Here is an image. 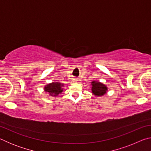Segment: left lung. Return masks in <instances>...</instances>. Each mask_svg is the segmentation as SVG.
Here are the masks:
<instances>
[{
  "label": "left lung",
  "mask_w": 151,
  "mask_h": 151,
  "mask_svg": "<svg viewBox=\"0 0 151 151\" xmlns=\"http://www.w3.org/2000/svg\"><path fill=\"white\" fill-rule=\"evenodd\" d=\"M93 87H92V92L96 96H102L106 93L107 88L103 84L100 83L99 82L93 81L92 83Z\"/></svg>",
  "instance_id": "8db88e82"
}]
</instances>
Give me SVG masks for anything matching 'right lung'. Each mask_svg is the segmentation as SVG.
<instances>
[{
    "mask_svg": "<svg viewBox=\"0 0 151 151\" xmlns=\"http://www.w3.org/2000/svg\"><path fill=\"white\" fill-rule=\"evenodd\" d=\"M62 86L63 85H61L59 83H52L46 86L45 87V90L51 95L57 96L63 91V89L61 88Z\"/></svg>",
    "mask_w": 151,
    "mask_h": 151,
    "instance_id": "add662e5",
    "label": "right lung"
}]
</instances>
